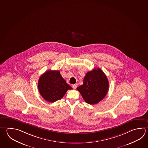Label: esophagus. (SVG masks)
<instances>
[{"label":"esophagus","mask_w":148,"mask_h":148,"mask_svg":"<svg viewBox=\"0 0 148 148\" xmlns=\"http://www.w3.org/2000/svg\"><path fill=\"white\" fill-rule=\"evenodd\" d=\"M77 85L76 84H73V87L74 89H76V87H77Z\"/></svg>","instance_id":"obj_1"}]
</instances>
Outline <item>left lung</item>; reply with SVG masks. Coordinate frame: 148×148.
<instances>
[{
    "instance_id": "8db88e82",
    "label": "left lung",
    "mask_w": 148,
    "mask_h": 148,
    "mask_svg": "<svg viewBox=\"0 0 148 148\" xmlns=\"http://www.w3.org/2000/svg\"><path fill=\"white\" fill-rule=\"evenodd\" d=\"M109 89V82L99 68L87 73L83 84L77 87L85 101L90 105L98 103L105 97Z\"/></svg>"
}]
</instances>
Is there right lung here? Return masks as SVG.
<instances>
[{
	"label": "right lung",
	"instance_id": "obj_1",
	"mask_svg": "<svg viewBox=\"0 0 148 148\" xmlns=\"http://www.w3.org/2000/svg\"><path fill=\"white\" fill-rule=\"evenodd\" d=\"M38 89L42 97L50 103L59 101L64 96L67 90L72 89L59 71L49 70L39 78Z\"/></svg>",
	"mask_w": 148,
	"mask_h": 148
}]
</instances>
